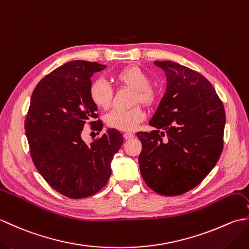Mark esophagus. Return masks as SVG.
Listing matches in <instances>:
<instances>
[{
    "mask_svg": "<svg viewBox=\"0 0 249 249\" xmlns=\"http://www.w3.org/2000/svg\"><path fill=\"white\" fill-rule=\"evenodd\" d=\"M123 137H124V139L128 140V139H133L134 137H135V135L133 133H124Z\"/></svg>",
    "mask_w": 249,
    "mask_h": 249,
    "instance_id": "obj_1",
    "label": "esophagus"
}]
</instances>
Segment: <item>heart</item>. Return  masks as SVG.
<instances>
[{
    "mask_svg": "<svg viewBox=\"0 0 249 249\" xmlns=\"http://www.w3.org/2000/svg\"><path fill=\"white\" fill-rule=\"evenodd\" d=\"M112 80L116 86L127 87L135 89L133 104H142L150 107L158 98V94L151 87V78L138 66H126L116 71L112 75ZM89 100L97 108L108 109L113 99V89L103 79L92 81L89 88ZM145 114L139 106L127 110L115 109L106 115V124L110 128L122 131H131L144 120Z\"/></svg>",
    "mask_w": 249,
    "mask_h": 249,
    "instance_id": "1",
    "label": "heart"
}]
</instances>
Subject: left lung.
Wrapping results in <instances>:
<instances>
[{"mask_svg":"<svg viewBox=\"0 0 249 249\" xmlns=\"http://www.w3.org/2000/svg\"><path fill=\"white\" fill-rule=\"evenodd\" d=\"M155 65L166 72L167 91L149 123L155 130L137 134L142 143L139 167L155 193L178 196L199 185L218 161L226 113L201 73L171 61Z\"/></svg>","mask_w":249,"mask_h":249,"instance_id":"left-lung-1","label":"left lung"}]
</instances>
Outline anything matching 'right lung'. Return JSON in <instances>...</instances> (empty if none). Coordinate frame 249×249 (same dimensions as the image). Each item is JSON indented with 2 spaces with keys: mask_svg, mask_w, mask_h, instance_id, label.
<instances>
[{
  "mask_svg": "<svg viewBox=\"0 0 249 249\" xmlns=\"http://www.w3.org/2000/svg\"><path fill=\"white\" fill-rule=\"evenodd\" d=\"M106 67L88 61L65 63L41 79L31 96L24 128L32 160L52 188L71 199L89 197L107 184L111 160L123 143L113 128L89 145L81 139L87 123L103 129L89 88L93 73Z\"/></svg>",
  "mask_w": 249,
  "mask_h": 249,
  "instance_id": "add662e5",
  "label": "right lung"
}]
</instances>
